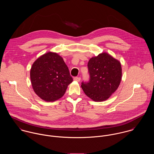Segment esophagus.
<instances>
[{"instance_id":"34e87169","label":"esophagus","mask_w":154,"mask_h":154,"mask_svg":"<svg viewBox=\"0 0 154 154\" xmlns=\"http://www.w3.org/2000/svg\"><path fill=\"white\" fill-rule=\"evenodd\" d=\"M73 80L76 81V82H79L81 81V78H79V77H75L73 78Z\"/></svg>"}]
</instances>
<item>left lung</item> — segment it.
Returning <instances> with one entry per match:
<instances>
[{
  "instance_id": "left-lung-1",
  "label": "left lung",
  "mask_w": 154,
  "mask_h": 154,
  "mask_svg": "<svg viewBox=\"0 0 154 154\" xmlns=\"http://www.w3.org/2000/svg\"><path fill=\"white\" fill-rule=\"evenodd\" d=\"M88 67L90 78L87 82H82L84 92L94 101L107 100L120 84V62L107 53H103L91 58Z\"/></svg>"
}]
</instances>
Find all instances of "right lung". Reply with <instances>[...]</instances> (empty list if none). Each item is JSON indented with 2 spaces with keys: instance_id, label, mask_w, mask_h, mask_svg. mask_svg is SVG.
Masks as SVG:
<instances>
[{
  "instance_id": "1",
  "label": "right lung",
  "mask_w": 154,
  "mask_h": 154,
  "mask_svg": "<svg viewBox=\"0 0 154 154\" xmlns=\"http://www.w3.org/2000/svg\"><path fill=\"white\" fill-rule=\"evenodd\" d=\"M30 78L35 93L45 101H54L63 96L73 78L63 58L48 52L32 64Z\"/></svg>"
}]
</instances>
